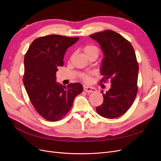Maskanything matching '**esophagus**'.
I'll use <instances>...</instances> for the list:
<instances>
[{
  "instance_id": "1",
  "label": "esophagus",
  "mask_w": 161,
  "mask_h": 161,
  "mask_svg": "<svg viewBox=\"0 0 161 161\" xmlns=\"http://www.w3.org/2000/svg\"><path fill=\"white\" fill-rule=\"evenodd\" d=\"M84 91H86L88 93H90V92H93L96 91V89L94 88V87L92 86H84Z\"/></svg>"
}]
</instances>
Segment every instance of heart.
<instances>
[{
	"label": "heart",
	"instance_id": "b5f03b06",
	"mask_svg": "<svg viewBox=\"0 0 161 161\" xmlns=\"http://www.w3.org/2000/svg\"><path fill=\"white\" fill-rule=\"evenodd\" d=\"M84 52L86 53V55L88 56L93 52L99 53V50L98 47L94 45H86L84 47ZM82 79L85 82H89L91 79V77L89 75H83L82 76Z\"/></svg>",
	"mask_w": 161,
	"mask_h": 161
}]
</instances>
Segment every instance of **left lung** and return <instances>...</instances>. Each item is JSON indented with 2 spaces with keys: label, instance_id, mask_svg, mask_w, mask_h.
<instances>
[{
  "label": "left lung",
  "instance_id": "obj_1",
  "mask_svg": "<svg viewBox=\"0 0 161 161\" xmlns=\"http://www.w3.org/2000/svg\"><path fill=\"white\" fill-rule=\"evenodd\" d=\"M90 37L98 42L103 52L101 82L110 80L111 88L103 93V102L97 107V113L114 119L126 113L133 104L138 92V63L133 46L120 34L105 30Z\"/></svg>",
  "mask_w": 161,
  "mask_h": 161
}]
</instances>
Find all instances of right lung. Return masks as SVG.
Listing matches in <instances>:
<instances>
[{
    "instance_id": "obj_1",
    "label": "right lung",
    "mask_w": 161,
    "mask_h": 161,
    "mask_svg": "<svg viewBox=\"0 0 161 161\" xmlns=\"http://www.w3.org/2000/svg\"><path fill=\"white\" fill-rule=\"evenodd\" d=\"M79 37L49 35L34 40L24 58L23 84L34 108L47 121L62 119L71 109L82 85L70 83L66 87L56 82L58 68L64 65L66 50Z\"/></svg>"
}]
</instances>
